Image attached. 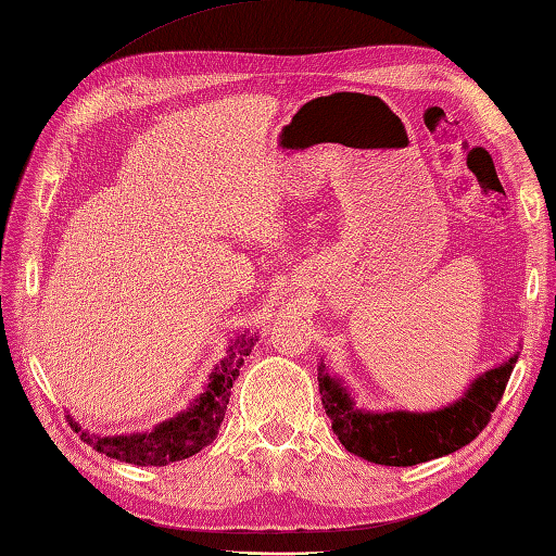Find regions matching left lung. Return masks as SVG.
Returning <instances> with one entry per match:
<instances>
[{
  "label": "left lung",
  "instance_id": "1",
  "mask_svg": "<svg viewBox=\"0 0 556 556\" xmlns=\"http://www.w3.org/2000/svg\"><path fill=\"white\" fill-rule=\"evenodd\" d=\"M516 358L488 370L470 384L464 399L434 413H363L353 408L344 387L325 372V365H320L317 382L332 430L351 454L382 466H416L456 452L485 430L502 401Z\"/></svg>",
  "mask_w": 556,
  "mask_h": 556
}]
</instances>
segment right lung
Listing matches in <instances>:
<instances>
[{
	"mask_svg": "<svg viewBox=\"0 0 556 556\" xmlns=\"http://www.w3.org/2000/svg\"><path fill=\"white\" fill-rule=\"evenodd\" d=\"M255 341L257 339L245 334L233 339L227 358L212 372L207 389L200 394V399H195V404L176 418L157 425L152 432L131 437H96L90 432H80L76 422L74 428L80 432V440L90 444L96 452L124 460V464L167 466L172 460L193 456L217 437L224 413H227L231 387L241 372L243 358L253 351Z\"/></svg>",
	"mask_w": 556,
	"mask_h": 556,
	"instance_id": "1",
	"label": "right lung"
}]
</instances>
